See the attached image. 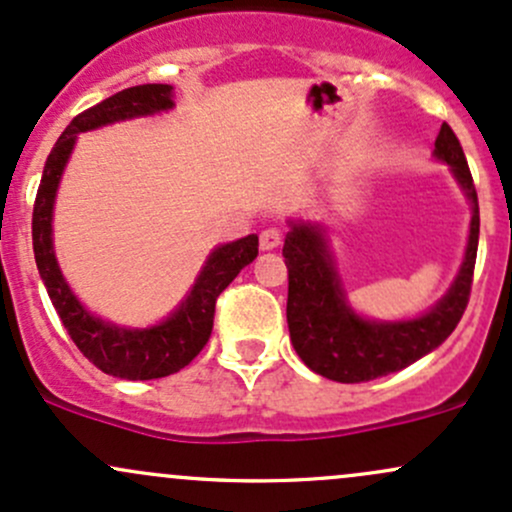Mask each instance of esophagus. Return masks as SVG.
I'll return each mask as SVG.
<instances>
[{"mask_svg":"<svg viewBox=\"0 0 512 512\" xmlns=\"http://www.w3.org/2000/svg\"><path fill=\"white\" fill-rule=\"evenodd\" d=\"M279 243H282V233L277 228H267L260 233L262 250H274V247H279Z\"/></svg>","mask_w":512,"mask_h":512,"instance_id":"1","label":"esophagus"}]
</instances>
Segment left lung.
Segmentation results:
<instances>
[{"instance_id":"obj_1","label":"left lung","mask_w":512,"mask_h":512,"mask_svg":"<svg viewBox=\"0 0 512 512\" xmlns=\"http://www.w3.org/2000/svg\"><path fill=\"white\" fill-rule=\"evenodd\" d=\"M437 160L447 162L471 204L469 240L462 267L452 286L430 311L408 320H372L359 316L328 245V230L313 221H289L284 262L289 269L286 323L291 345L308 369L340 381L359 384L406 369L445 342L469 303L471 277L479 247V199L462 145L447 123L435 140Z\"/></svg>"}]
</instances>
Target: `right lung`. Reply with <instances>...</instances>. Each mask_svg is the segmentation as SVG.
Wrapping results in <instances>:
<instances>
[{
	"label": "right lung",
	"mask_w": 512,
	"mask_h": 512,
	"mask_svg": "<svg viewBox=\"0 0 512 512\" xmlns=\"http://www.w3.org/2000/svg\"><path fill=\"white\" fill-rule=\"evenodd\" d=\"M172 84H138L114 97L99 101L92 109L82 111L65 128L55 148L50 150L43 167L41 187L33 204V255L36 267L46 284L50 301L63 320L77 350L104 374L119 376L128 381H148L170 376L187 367L204 350L213 328L216 299L221 291L257 257V235L233 240V243L213 247L206 257L199 277L182 303L160 323L150 328H123L111 323L82 306L72 294L70 284L60 272L58 257L53 250V206L58 196L60 179L77 143V133L94 131L116 121L140 119L170 111L174 106Z\"/></svg>",
	"instance_id": "1"
}]
</instances>
